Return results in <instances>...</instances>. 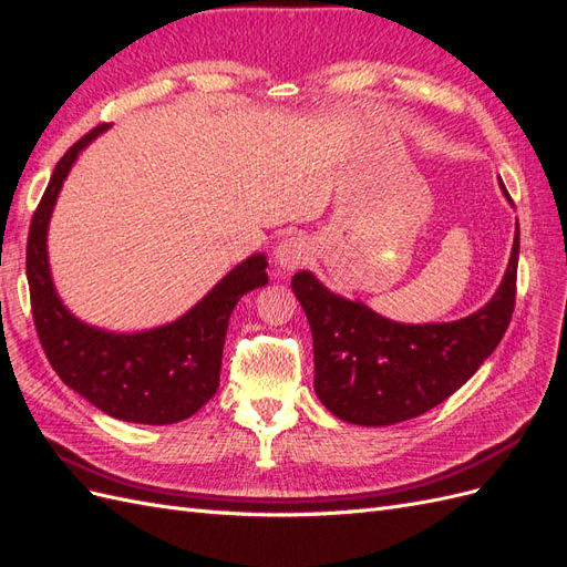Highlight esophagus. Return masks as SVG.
<instances>
[{"label": "esophagus", "instance_id": "obj_1", "mask_svg": "<svg viewBox=\"0 0 567 567\" xmlns=\"http://www.w3.org/2000/svg\"><path fill=\"white\" fill-rule=\"evenodd\" d=\"M315 252V246L307 236L293 234L286 236L284 241L274 248V262H277L284 271H293L310 260Z\"/></svg>", "mask_w": 567, "mask_h": 567}]
</instances>
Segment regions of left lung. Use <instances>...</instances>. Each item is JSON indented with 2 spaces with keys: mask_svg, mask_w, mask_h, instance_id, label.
<instances>
[{
  "mask_svg": "<svg viewBox=\"0 0 567 567\" xmlns=\"http://www.w3.org/2000/svg\"><path fill=\"white\" fill-rule=\"evenodd\" d=\"M502 194L511 196L502 184ZM520 229L504 279L477 312L456 321L402 323L326 288L312 271L290 286L315 342V392L340 421L392 425L416 419L450 398L504 338L516 305Z\"/></svg>",
  "mask_w": 567,
  "mask_h": 567,
  "instance_id": "8db88e82",
  "label": "left lung"
}]
</instances>
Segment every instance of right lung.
<instances>
[{
	"instance_id": "right-lung-1",
	"label": "right lung",
	"mask_w": 567,
	"mask_h": 567,
	"mask_svg": "<svg viewBox=\"0 0 567 567\" xmlns=\"http://www.w3.org/2000/svg\"><path fill=\"white\" fill-rule=\"evenodd\" d=\"M104 130H92L65 151L32 215L25 257L32 319L59 379L96 409L127 423H177L217 392L229 317L248 290L267 286V257H246L192 310L156 329L115 333L78 319L51 279L47 234L68 173Z\"/></svg>"
}]
</instances>
